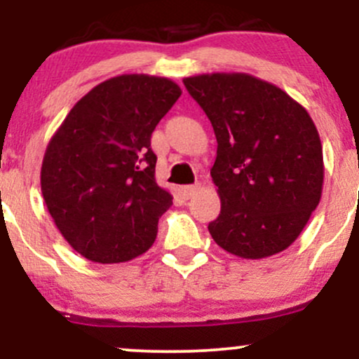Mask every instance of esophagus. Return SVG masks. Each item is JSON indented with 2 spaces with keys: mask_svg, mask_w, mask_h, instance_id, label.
Masks as SVG:
<instances>
[{
  "mask_svg": "<svg viewBox=\"0 0 359 359\" xmlns=\"http://www.w3.org/2000/svg\"><path fill=\"white\" fill-rule=\"evenodd\" d=\"M199 189H201V185H199V184H194V185H185V187L182 189V192H184V197H185V199H191V197H194V196H196L197 192H199Z\"/></svg>",
  "mask_w": 359,
  "mask_h": 359,
  "instance_id": "obj_1",
  "label": "esophagus"
}]
</instances>
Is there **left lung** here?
Segmentation results:
<instances>
[{
  "label": "left lung",
  "mask_w": 359,
  "mask_h": 359,
  "mask_svg": "<svg viewBox=\"0 0 359 359\" xmlns=\"http://www.w3.org/2000/svg\"><path fill=\"white\" fill-rule=\"evenodd\" d=\"M217 140L212 182L221 199L212 240L259 259L287 250L320 201L323 145L307 109L277 86L243 72L185 77Z\"/></svg>",
  "instance_id": "left-lung-1"
}]
</instances>
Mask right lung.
<instances>
[{"mask_svg": "<svg viewBox=\"0 0 359 359\" xmlns=\"http://www.w3.org/2000/svg\"><path fill=\"white\" fill-rule=\"evenodd\" d=\"M182 90L167 77L123 74L90 89L45 150L48 212L77 253L121 263L154 245L172 196L155 182L150 138Z\"/></svg>", "mask_w": 359, "mask_h": 359, "instance_id": "right-lung-1", "label": "right lung"}]
</instances>
